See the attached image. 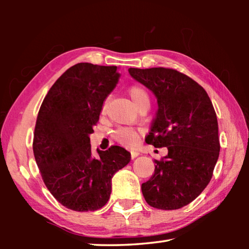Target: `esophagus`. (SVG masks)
Returning a JSON list of instances; mask_svg holds the SVG:
<instances>
[{
    "instance_id": "esophagus-1",
    "label": "esophagus",
    "mask_w": 249,
    "mask_h": 249,
    "mask_svg": "<svg viewBox=\"0 0 249 249\" xmlns=\"http://www.w3.org/2000/svg\"><path fill=\"white\" fill-rule=\"evenodd\" d=\"M137 156H140V153H138V151H136V150H132V151H130V157H132L133 159L136 158Z\"/></svg>"
}]
</instances>
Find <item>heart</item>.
Wrapping results in <instances>:
<instances>
[{"label": "heart", "mask_w": 249, "mask_h": 249, "mask_svg": "<svg viewBox=\"0 0 249 249\" xmlns=\"http://www.w3.org/2000/svg\"><path fill=\"white\" fill-rule=\"evenodd\" d=\"M128 94L137 107L142 103L149 102L148 92H147L142 86H138V84H133L132 87H129ZM107 102L105 101L102 105V108H101V113H102V114H104L105 111H107ZM113 136H114L115 140L119 142L120 144L125 146H134L138 141V132L136 129L130 127L117 128L114 134H113Z\"/></svg>", "instance_id": "obj_1"}]
</instances>
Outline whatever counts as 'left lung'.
<instances>
[{"mask_svg": "<svg viewBox=\"0 0 249 249\" xmlns=\"http://www.w3.org/2000/svg\"><path fill=\"white\" fill-rule=\"evenodd\" d=\"M129 74L157 98L158 111L145 141L168 155L154 160L155 174L142 184L147 203L177 210L200 196L220 155L216 113L206 91L171 68H129Z\"/></svg>", "mask_w": 249, "mask_h": 249, "instance_id": "obj_1", "label": "left lung"}]
</instances>
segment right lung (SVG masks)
Listing matches in <instances>:
<instances>
[{
    "label": "right lung",
    "instance_id": "add662e5",
    "mask_svg": "<svg viewBox=\"0 0 249 249\" xmlns=\"http://www.w3.org/2000/svg\"><path fill=\"white\" fill-rule=\"evenodd\" d=\"M115 66L80 62L65 71L41 103L33 151L44 183L59 203L78 212L99 210L112 177L130 161L123 147L91 153L90 134L107 96L119 81Z\"/></svg>",
    "mask_w": 249,
    "mask_h": 249
}]
</instances>
